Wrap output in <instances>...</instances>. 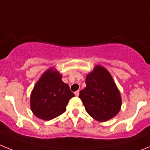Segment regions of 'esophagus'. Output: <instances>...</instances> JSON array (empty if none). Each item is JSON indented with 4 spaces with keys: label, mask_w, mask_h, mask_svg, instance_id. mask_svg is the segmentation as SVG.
<instances>
[{
    "label": "esophagus",
    "mask_w": 150,
    "mask_h": 150,
    "mask_svg": "<svg viewBox=\"0 0 150 150\" xmlns=\"http://www.w3.org/2000/svg\"><path fill=\"white\" fill-rule=\"evenodd\" d=\"M74 94L76 95V96H79V94H80V91H79V90H77V91H76V92L74 93Z\"/></svg>",
    "instance_id": "obj_1"
}]
</instances>
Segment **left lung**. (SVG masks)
I'll return each mask as SVG.
<instances>
[{
  "mask_svg": "<svg viewBox=\"0 0 150 150\" xmlns=\"http://www.w3.org/2000/svg\"><path fill=\"white\" fill-rule=\"evenodd\" d=\"M86 86L80 90L79 97L90 117L105 122L120 112L122 104L120 92L104 67L96 65L93 71L86 74Z\"/></svg>",
  "mask_w": 150,
  "mask_h": 150,
  "instance_id": "obj_1",
  "label": "left lung"
}]
</instances>
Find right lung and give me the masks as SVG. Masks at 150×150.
<instances>
[{
	"label": "right lung",
	"mask_w": 150,
	"mask_h": 150,
	"mask_svg": "<svg viewBox=\"0 0 150 150\" xmlns=\"http://www.w3.org/2000/svg\"><path fill=\"white\" fill-rule=\"evenodd\" d=\"M61 79L60 72L50 67L33 86L30 105L33 114L40 120H50L64 113L69 100L75 96Z\"/></svg>",
	"instance_id": "add662e5"
}]
</instances>
